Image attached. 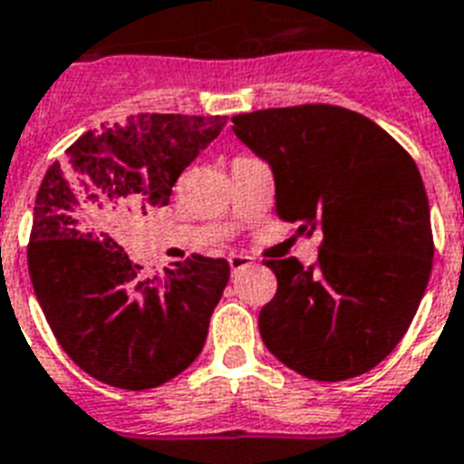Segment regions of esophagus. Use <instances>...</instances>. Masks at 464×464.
<instances>
[{
    "instance_id": "34e87169",
    "label": "esophagus",
    "mask_w": 464,
    "mask_h": 464,
    "mask_svg": "<svg viewBox=\"0 0 464 464\" xmlns=\"http://www.w3.org/2000/svg\"><path fill=\"white\" fill-rule=\"evenodd\" d=\"M251 266H254V258H251V256H244V254L229 256V270H232V275L241 273V270H246V267Z\"/></svg>"
}]
</instances>
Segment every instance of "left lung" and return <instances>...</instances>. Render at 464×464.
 <instances>
[{
	"mask_svg": "<svg viewBox=\"0 0 464 464\" xmlns=\"http://www.w3.org/2000/svg\"><path fill=\"white\" fill-rule=\"evenodd\" d=\"M275 178V213L323 232L315 267L266 260L277 294L258 315L267 351L315 382L372 370L411 327L431 275L422 175L386 130L355 111L305 103L232 118Z\"/></svg>",
	"mask_w": 464,
	"mask_h": 464,
	"instance_id": "8db88e82",
	"label": "left lung"
}]
</instances>
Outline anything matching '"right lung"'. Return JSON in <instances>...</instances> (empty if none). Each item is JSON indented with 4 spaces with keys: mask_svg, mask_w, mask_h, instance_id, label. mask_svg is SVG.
<instances>
[{
    "mask_svg": "<svg viewBox=\"0 0 464 464\" xmlns=\"http://www.w3.org/2000/svg\"><path fill=\"white\" fill-rule=\"evenodd\" d=\"M225 121L137 113L85 132L42 179L28 246L34 296L68 358L103 384L154 389L204 348L227 260L191 256L160 277H141L118 229L170 201L179 172Z\"/></svg>",
    "mask_w": 464,
    "mask_h": 464,
    "instance_id": "add662e5",
    "label": "right lung"
}]
</instances>
